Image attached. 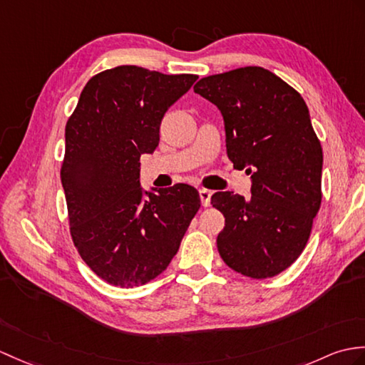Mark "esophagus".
<instances>
[{
    "mask_svg": "<svg viewBox=\"0 0 365 365\" xmlns=\"http://www.w3.org/2000/svg\"><path fill=\"white\" fill-rule=\"evenodd\" d=\"M199 196H200V202L203 207H208L210 205V200H211V191L205 190V188H200L199 190Z\"/></svg>",
    "mask_w": 365,
    "mask_h": 365,
    "instance_id": "34e87169",
    "label": "esophagus"
}]
</instances>
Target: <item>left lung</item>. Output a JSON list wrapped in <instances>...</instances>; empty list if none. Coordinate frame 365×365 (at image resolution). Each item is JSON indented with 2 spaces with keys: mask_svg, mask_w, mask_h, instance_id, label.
I'll return each instance as SVG.
<instances>
[{
  "mask_svg": "<svg viewBox=\"0 0 365 365\" xmlns=\"http://www.w3.org/2000/svg\"><path fill=\"white\" fill-rule=\"evenodd\" d=\"M194 93L224 116L227 155L252 179V197L217 191L225 217L217 250L250 278L275 277L300 257L322 202L324 152L300 93L261 66L200 79Z\"/></svg>",
  "mask_w": 365,
  "mask_h": 365,
  "instance_id": "8db88e82",
  "label": "left lung"
}]
</instances>
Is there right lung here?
<instances>
[{"instance_id": "add662e5", "label": "right lung", "mask_w": 365, "mask_h": 365, "mask_svg": "<svg viewBox=\"0 0 365 365\" xmlns=\"http://www.w3.org/2000/svg\"><path fill=\"white\" fill-rule=\"evenodd\" d=\"M197 81L135 65L101 71L83 87L65 127L61 179L81 258L118 287L149 283L168 267L200 208L197 190L140 186V157L160 141L168 108Z\"/></svg>"}]
</instances>
